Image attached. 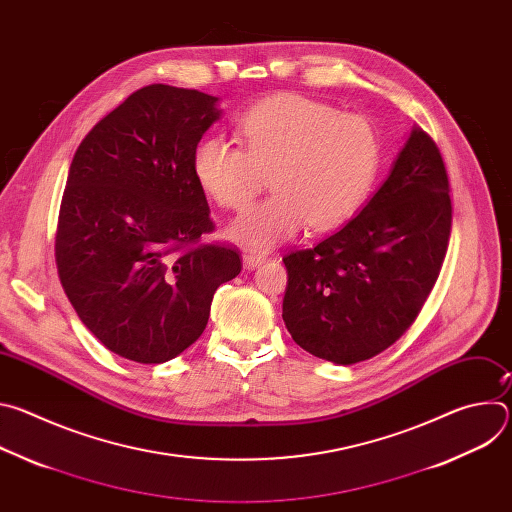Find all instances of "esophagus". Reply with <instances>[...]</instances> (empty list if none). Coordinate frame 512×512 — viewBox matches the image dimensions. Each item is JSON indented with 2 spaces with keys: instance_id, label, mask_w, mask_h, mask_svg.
<instances>
[{
  "instance_id": "obj_1",
  "label": "esophagus",
  "mask_w": 512,
  "mask_h": 512,
  "mask_svg": "<svg viewBox=\"0 0 512 512\" xmlns=\"http://www.w3.org/2000/svg\"><path fill=\"white\" fill-rule=\"evenodd\" d=\"M265 261V255H259V253H243V265L247 267V269H255V267H259L261 263Z\"/></svg>"
}]
</instances>
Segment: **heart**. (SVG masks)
I'll use <instances>...</instances> for the list:
<instances>
[{"label": "heart", "instance_id": "obj_1", "mask_svg": "<svg viewBox=\"0 0 512 512\" xmlns=\"http://www.w3.org/2000/svg\"><path fill=\"white\" fill-rule=\"evenodd\" d=\"M239 145L202 139L192 154L200 190L223 208L247 206L269 172L273 194L229 225V237L267 251L310 225L340 227L367 200L381 166V139L360 115L302 95H277L239 121Z\"/></svg>", "mask_w": 512, "mask_h": 512}]
</instances>
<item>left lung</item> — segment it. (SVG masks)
Returning a JSON list of instances; mask_svg holds the SVG:
<instances>
[{
    "label": "left lung",
    "instance_id": "1",
    "mask_svg": "<svg viewBox=\"0 0 512 512\" xmlns=\"http://www.w3.org/2000/svg\"><path fill=\"white\" fill-rule=\"evenodd\" d=\"M452 231L448 172L413 127L389 178L362 210L312 249L283 257V322L310 354L369 360L415 322L440 275Z\"/></svg>",
    "mask_w": 512,
    "mask_h": 512
}]
</instances>
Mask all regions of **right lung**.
<instances>
[{
    "label": "right lung",
    "mask_w": 512,
    "mask_h": 512,
    "mask_svg": "<svg viewBox=\"0 0 512 512\" xmlns=\"http://www.w3.org/2000/svg\"><path fill=\"white\" fill-rule=\"evenodd\" d=\"M216 97L170 85L129 95L81 141L56 229V267L81 322L115 354L160 364L200 338L216 287L241 273L214 231L192 154Z\"/></svg>",
    "instance_id": "obj_1"
}]
</instances>
